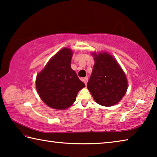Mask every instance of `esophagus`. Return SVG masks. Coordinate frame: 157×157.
Listing matches in <instances>:
<instances>
[{
    "label": "esophagus",
    "mask_w": 157,
    "mask_h": 157,
    "mask_svg": "<svg viewBox=\"0 0 157 157\" xmlns=\"http://www.w3.org/2000/svg\"><path fill=\"white\" fill-rule=\"evenodd\" d=\"M82 81H83L84 82L85 85L87 84V82H88V78H84L82 79Z\"/></svg>",
    "instance_id": "1"
}]
</instances>
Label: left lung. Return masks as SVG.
Here are the masks:
<instances>
[{
  "label": "left lung",
  "mask_w": 157,
  "mask_h": 157,
  "mask_svg": "<svg viewBox=\"0 0 157 157\" xmlns=\"http://www.w3.org/2000/svg\"><path fill=\"white\" fill-rule=\"evenodd\" d=\"M94 66L87 88L98 104L104 107L116 105L125 95L128 82L116 59L107 52H94Z\"/></svg>",
  "instance_id": "obj_1"
}]
</instances>
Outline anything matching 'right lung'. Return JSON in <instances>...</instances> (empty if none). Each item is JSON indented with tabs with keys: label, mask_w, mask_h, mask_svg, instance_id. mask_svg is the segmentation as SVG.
<instances>
[{
	"label": "right lung",
	"mask_w": 157,
	"mask_h": 157,
	"mask_svg": "<svg viewBox=\"0 0 157 157\" xmlns=\"http://www.w3.org/2000/svg\"><path fill=\"white\" fill-rule=\"evenodd\" d=\"M73 50L63 48L58 51L36 75V89L42 101L58 110L70 107L85 84L71 67Z\"/></svg>",
	"instance_id": "obj_1"
}]
</instances>
